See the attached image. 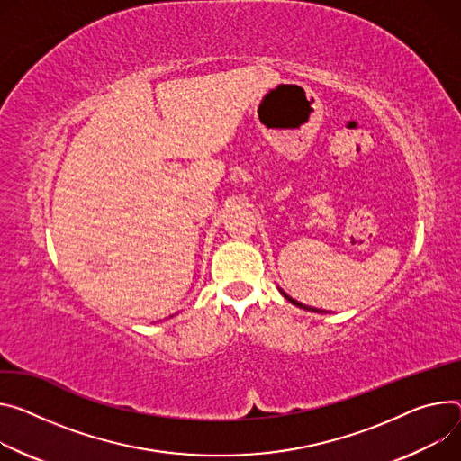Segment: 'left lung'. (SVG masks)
Wrapping results in <instances>:
<instances>
[{
  "label": "left lung",
  "instance_id": "obj_1",
  "mask_svg": "<svg viewBox=\"0 0 461 461\" xmlns=\"http://www.w3.org/2000/svg\"><path fill=\"white\" fill-rule=\"evenodd\" d=\"M279 288V286H277ZM279 292H281V296L285 298V300H288L292 305H296V307H300V309H305V311H311V312H318V314H329V311H321V309H314V307H309V305H303V303H300V302H296L294 298H290L288 294H286V292H283L281 288H279Z\"/></svg>",
  "mask_w": 461,
  "mask_h": 461
}]
</instances>
